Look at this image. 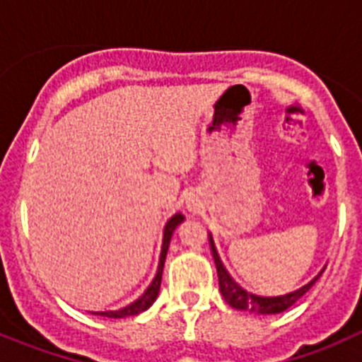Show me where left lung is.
Returning a JSON list of instances; mask_svg holds the SVG:
<instances>
[{"instance_id": "1", "label": "left lung", "mask_w": 362, "mask_h": 362, "mask_svg": "<svg viewBox=\"0 0 362 362\" xmlns=\"http://www.w3.org/2000/svg\"><path fill=\"white\" fill-rule=\"evenodd\" d=\"M209 239H210V250H212V255H214V263H216V268H217V277H219L221 296L225 297L226 303L235 310H248V312L263 313V315L284 312V310H288L292 305H296L297 300H299L300 297L305 296V293L312 288L313 284H315V281H317L319 277H321L322 272H325V268H322V270L319 272L317 276L313 277L312 281H308V283L303 284L300 288L293 290V292L284 293V296H276V297L255 296V293L246 292L243 286H239V284L233 281V277L230 276L228 270H226L225 264H223V261H221L219 254H217L212 233L209 235Z\"/></svg>"}]
</instances>
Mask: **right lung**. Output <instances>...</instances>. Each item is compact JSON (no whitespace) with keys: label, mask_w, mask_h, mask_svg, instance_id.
Returning a JSON list of instances; mask_svg holds the SVG:
<instances>
[{"label":"right lung","mask_w":362,"mask_h":362,"mask_svg":"<svg viewBox=\"0 0 362 362\" xmlns=\"http://www.w3.org/2000/svg\"><path fill=\"white\" fill-rule=\"evenodd\" d=\"M183 221H185L183 214H174L170 219L166 221L165 228H163V245H161V254H159L158 272H156V276H153L152 283L146 286L145 292L137 297L134 303L123 306V308L108 310V312H92V313H95V315H103V317L121 319V317H130V315H137V313L145 312V310H148L150 306L153 305V300L158 299V296H159V286H161V277H163V267H165L166 252H168V246H170L172 233H174V230L177 228V225H181Z\"/></svg>","instance_id":"1"}]
</instances>
